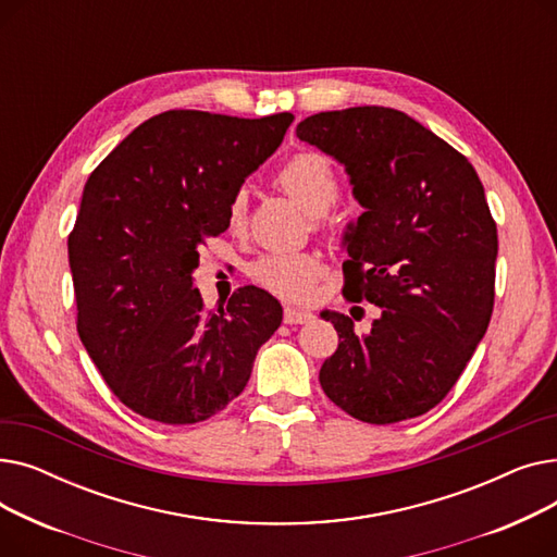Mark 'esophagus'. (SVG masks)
<instances>
[{"mask_svg":"<svg viewBox=\"0 0 557 557\" xmlns=\"http://www.w3.org/2000/svg\"><path fill=\"white\" fill-rule=\"evenodd\" d=\"M311 320H313L311 311H305L298 307H284V323L286 325H305V323H311Z\"/></svg>","mask_w":557,"mask_h":557,"instance_id":"esophagus-1","label":"esophagus"}]
</instances>
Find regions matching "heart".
<instances>
[{"label": "heart", "instance_id": "b5f03b06", "mask_svg": "<svg viewBox=\"0 0 557 557\" xmlns=\"http://www.w3.org/2000/svg\"><path fill=\"white\" fill-rule=\"evenodd\" d=\"M275 183L311 216L325 214L336 202L341 189L334 164L325 156L311 151L288 158L280 166ZM225 219L227 227L234 232L246 227L248 194L244 189L230 196ZM250 275L280 298L307 300L323 275V261L307 252H267L252 263Z\"/></svg>", "mask_w": 557, "mask_h": 557}]
</instances>
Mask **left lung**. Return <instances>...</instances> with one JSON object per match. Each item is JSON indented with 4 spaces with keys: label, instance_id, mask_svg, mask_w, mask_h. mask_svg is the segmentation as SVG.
<instances>
[{
    "label": "left lung",
    "instance_id": "obj_1",
    "mask_svg": "<svg viewBox=\"0 0 557 557\" xmlns=\"http://www.w3.org/2000/svg\"><path fill=\"white\" fill-rule=\"evenodd\" d=\"M296 135L345 166L363 208L343 237L345 296L382 309L361 336L345 313H320L338 332L320 386L368 424L424 416L454 388L490 325L499 242L479 175L393 108L311 114Z\"/></svg>",
    "mask_w": 557,
    "mask_h": 557
}]
</instances>
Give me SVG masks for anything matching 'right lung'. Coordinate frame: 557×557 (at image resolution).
I'll return each instance as SVG.
<instances>
[{
  "mask_svg": "<svg viewBox=\"0 0 557 557\" xmlns=\"http://www.w3.org/2000/svg\"><path fill=\"white\" fill-rule=\"evenodd\" d=\"M294 114L169 110L139 124L85 183L67 239L78 336L110 391L162 424L216 416L246 388L282 323L257 286L205 311L198 248L227 230V200L267 162Z\"/></svg>",
  "mask_w": 557,
  "mask_h": 557,
  "instance_id": "right-lung-1",
  "label": "right lung"
}]
</instances>
